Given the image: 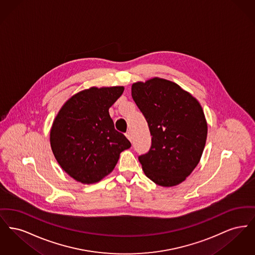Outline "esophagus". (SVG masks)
<instances>
[{"instance_id": "34e87169", "label": "esophagus", "mask_w": 255, "mask_h": 255, "mask_svg": "<svg viewBox=\"0 0 255 255\" xmlns=\"http://www.w3.org/2000/svg\"><path fill=\"white\" fill-rule=\"evenodd\" d=\"M125 135H126V137H127L130 141H132V133H131V132H127V133H125Z\"/></svg>"}]
</instances>
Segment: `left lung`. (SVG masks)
Listing matches in <instances>:
<instances>
[{
	"instance_id": "1",
	"label": "left lung",
	"mask_w": 255,
	"mask_h": 255,
	"mask_svg": "<svg viewBox=\"0 0 255 255\" xmlns=\"http://www.w3.org/2000/svg\"><path fill=\"white\" fill-rule=\"evenodd\" d=\"M132 97L148 123L152 143L138 160L147 178L169 187L198 165L207 135L202 106L178 84L152 78L132 85Z\"/></svg>"
}]
</instances>
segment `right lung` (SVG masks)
<instances>
[{
	"label": "right lung",
	"mask_w": 255,
	"mask_h": 255,
	"mask_svg": "<svg viewBox=\"0 0 255 255\" xmlns=\"http://www.w3.org/2000/svg\"><path fill=\"white\" fill-rule=\"evenodd\" d=\"M122 86L92 87L71 97L50 130V146L62 169L77 182L95 183L115 168L130 141L115 129L110 107Z\"/></svg>",
	"instance_id": "add662e5"
}]
</instances>
